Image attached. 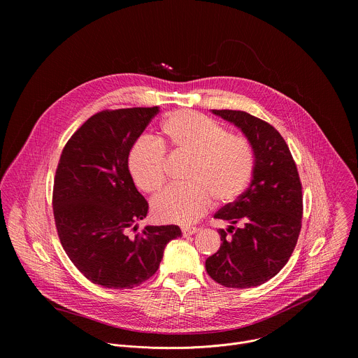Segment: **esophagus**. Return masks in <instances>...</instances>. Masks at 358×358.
Wrapping results in <instances>:
<instances>
[{"mask_svg":"<svg viewBox=\"0 0 358 358\" xmlns=\"http://www.w3.org/2000/svg\"><path fill=\"white\" fill-rule=\"evenodd\" d=\"M198 232V228H188V227H185V228H182V235L184 236H189V235H194V234H196Z\"/></svg>","mask_w":358,"mask_h":358,"instance_id":"obj_1","label":"esophagus"}]
</instances>
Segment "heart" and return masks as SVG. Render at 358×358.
Wrapping results in <instances>:
<instances>
[{
  "label": "heart",
  "mask_w": 358,
  "mask_h": 358,
  "mask_svg": "<svg viewBox=\"0 0 358 358\" xmlns=\"http://www.w3.org/2000/svg\"><path fill=\"white\" fill-rule=\"evenodd\" d=\"M162 133L180 152L192 157L185 185H170L155 196L151 210L164 222L189 225L206 214L213 198L218 203L235 201L249 185L255 159L250 144L215 119L192 110L170 113ZM129 170L137 187L157 191L166 180L164 147L140 138L129 156Z\"/></svg>",
  "instance_id": "1"
}]
</instances>
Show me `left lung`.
Instances as JSON below:
<instances>
[{"label": "left lung", "instance_id": "8db88e82", "mask_svg": "<svg viewBox=\"0 0 358 358\" xmlns=\"http://www.w3.org/2000/svg\"><path fill=\"white\" fill-rule=\"evenodd\" d=\"M235 124L248 138L255 169L248 189L214 218L221 246L206 261L208 275L225 287L259 286L287 264L296 246L303 215L301 184L290 150L269 123L242 110H213Z\"/></svg>", "mask_w": 358, "mask_h": 358}]
</instances>
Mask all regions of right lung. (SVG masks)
<instances>
[{
    "mask_svg": "<svg viewBox=\"0 0 358 358\" xmlns=\"http://www.w3.org/2000/svg\"><path fill=\"white\" fill-rule=\"evenodd\" d=\"M160 109L103 110L68 140L54 182V217L72 264L90 282L131 289L155 275L177 225L137 231L148 203L129 171L130 150Z\"/></svg>",
    "mask_w": 358,
    "mask_h": 358,
    "instance_id": "obj_1",
    "label": "right lung"
}]
</instances>
